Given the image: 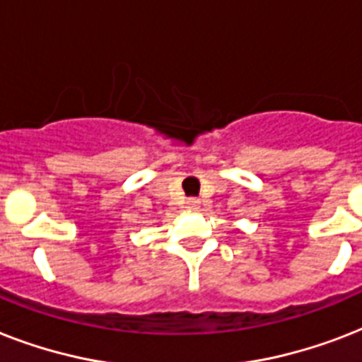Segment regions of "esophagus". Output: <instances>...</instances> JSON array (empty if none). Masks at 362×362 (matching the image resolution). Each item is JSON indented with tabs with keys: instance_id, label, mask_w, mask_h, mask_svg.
<instances>
[{
	"instance_id": "obj_1",
	"label": "esophagus",
	"mask_w": 362,
	"mask_h": 362,
	"mask_svg": "<svg viewBox=\"0 0 362 362\" xmlns=\"http://www.w3.org/2000/svg\"><path fill=\"white\" fill-rule=\"evenodd\" d=\"M199 206H201V203H199L197 199H193V201H189V203H187V209L189 210H199Z\"/></svg>"
}]
</instances>
